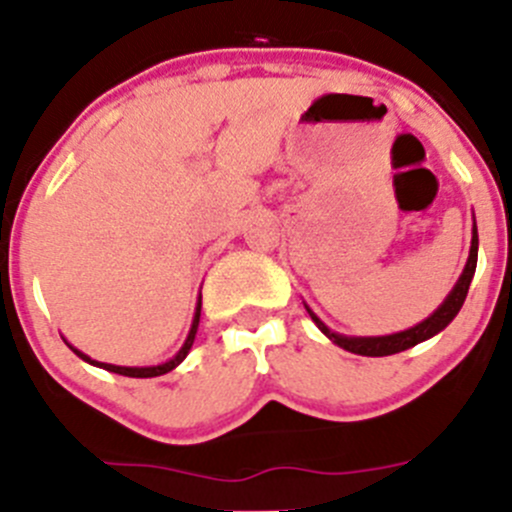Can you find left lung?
<instances>
[{
    "instance_id": "8db88e82",
    "label": "left lung",
    "mask_w": 512,
    "mask_h": 512,
    "mask_svg": "<svg viewBox=\"0 0 512 512\" xmlns=\"http://www.w3.org/2000/svg\"><path fill=\"white\" fill-rule=\"evenodd\" d=\"M476 262H478V230H476V225H473L471 255H468L466 270H463V275L458 277L453 292L448 294L446 302H443L441 307L431 314V317L423 319V322L416 324V327L406 329V332L389 334V337H342V334H334L332 329L324 327L322 319H319L309 307H307V312H309V317L314 319V324H317V327L322 329V332L327 334L334 344H339V347L347 349V352L361 354V356H389V354L406 352V349L416 347V344L426 342V339H431L433 334H438L441 329H446L448 324L453 322V317L461 312L463 302H466L468 287H471L473 275H476Z\"/></svg>"
}]
</instances>
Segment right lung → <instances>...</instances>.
I'll list each match as a JSON object with an SVG mask.
<instances>
[{
  "mask_svg": "<svg viewBox=\"0 0 512 512\" xmlns=\"http://www.w3.org/2000/svg\"><path fill=\"white\" fill-rule=\"evenodd\" d=\"M200 304H203V302H198V309H195L193 327H190V334H188V339H185L183 349H180V352L175 354L173 359H170V361H165V364H158V366H141V369H138V366H113V364H103V361H94V359H91V356H86L84 352H79V349H74V347H71V349H74L76 356H81V359H84V361H89V364H94V366H101V369H106V371H113V374L131 376V379H151V376L168 374V371H173L175 366H178L180 361H183L185 356H188L190 347H193V342H195V332H198V324H200Z\"/></svg>",
  "mask_w": 512,
  "mask_h": 512,
  "instance_id": "add662e5",
  "label": "right lung"
}]
</instances>
